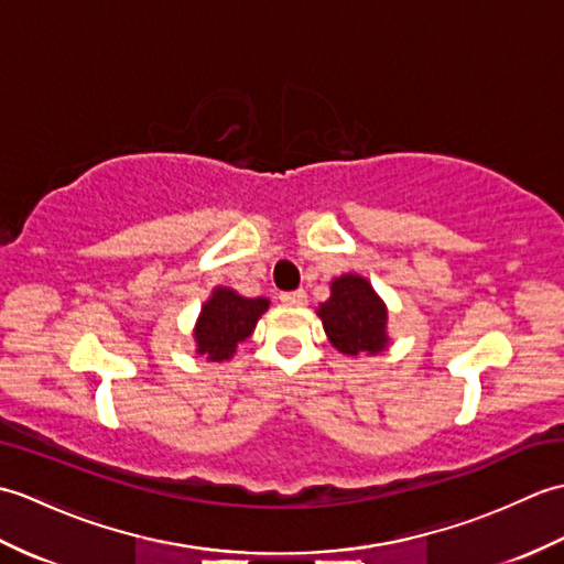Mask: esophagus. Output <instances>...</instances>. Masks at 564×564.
Here are the masks:
<instances>
[{
    "label": "esophagus",
    "instance_id": "34e87169",
    "mask_svg": "<svg viewBox=\"0 0 564 564\" xmlns=\"http://www.w3.org/2000/svg\"><path fill=\"white\" fill-rule=\"evenodd\" d=\"M279 301H281L283 305L301 307V305H305V303H307V295H305V291H291V293H281V295H279Z\"/></svg>",
    "mask_w": 564,
    "mask_h": 564
}]
</instances>
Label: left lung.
Returning <instances> with one entry per match:
<instances>
[{
    "label": "left lung",
    "mask_w": 564,
    "mask_h": 564,
    "mask_svg": "<svg viewBox=\"0 0 564 564\" xmlns=\"http://www.w3.org/2000/svg\"><path fill=\"white\" fill-rule=\"evenodd\" d=\"M317 315L332 346L341 354L361 356L386 349V305L361 275L349 273L332 281V297L319 305Z\"/></svg>",
    "instance_id": "obj_1"
}]
</instances>
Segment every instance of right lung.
Segmentation results:
<instances>
[{
    "instance_id": "add662e5",
    "label": "right lung",
    "mask_w": 564,
    "mask_h": 564,
    "mask_svg": "<svg viewBox=\"0 0 564 564\" xmlns=\"http://www.w3.org/2000/svg\"><path fill=\"white\" fill-rule=\"evenodd\" d=\"M267 297H242L230 289L213 291L210 301L203 305L198 325H196V344L198 354L208 361H227L237 349L239 341H245L254 332L257 319L267 313Z\"/></svg>"
}]
</instances>
